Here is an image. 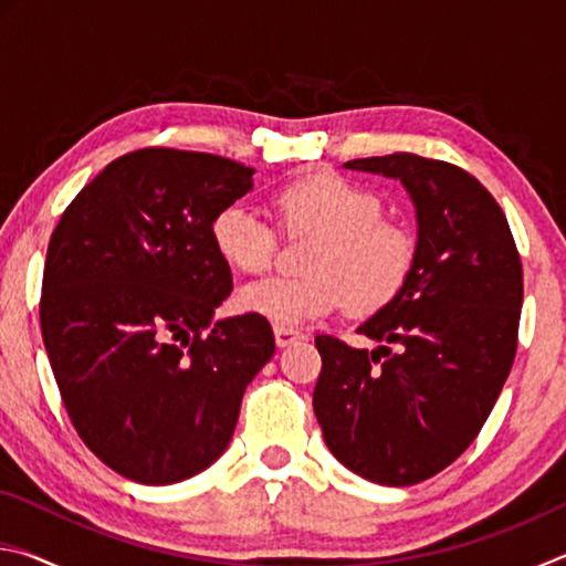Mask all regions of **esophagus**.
Returning a JSON list of instances; mask_svg holds the SVG:
<instances>
[{
    "label": "esophagus",
    "instance_id": "esophagus-1",
    "mask_svg": "<svg viewBox=\"0 0 566 566\" xmlns=\"http://www.w3.org/2000/svg\"><path fill=\"white\" fill-rule=\"evenodd\" d=\"M296 339H304V334L300 329H292V327H274V342L276 347H290L292 342Z\"/></svg>",
    "mask_w": 566,
    "mask_h": 566
}]
</instances>
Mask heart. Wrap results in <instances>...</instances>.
Segmentation results:
<instances>
[{
	"mask_svg": "<svg viewBox=\"0 0 566 566\" xmlns=\"http://www.w3.org/2000/svg\"><path fill=\"white\" fill-rule=\"evenodd\" d=\"M276 217L290 234H314L304 276H270L239 290L237 304L276 327H300L327 317L347 300L371 314L401 292L415 262L405 227L381 217V199L334 171H317L274 195ZM219 260L244 274L272 264L274 229L244 202L219 209L209 227Z\"/></svg>",
	"mask_w": 566,
	"mask_h": 566,
	"instance_id": "heart-1",
	"label": "heart"
}]
</instances>
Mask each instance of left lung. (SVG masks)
<instances>
[{"instance_id": "8db88e82", "label": "left lung", "mask_w": 566, "mask_h": 566, "mask_svg": "<svg viewBox=\"0 0 566 566\" xmlns=\"http://www.w3.org/2000/svg\"><path fill=\"white\" fill-rule=\"evenodd\" d=\"M344 167L405 185L417 249L401 292L357 329L377 349L317 334L312 405L344 467L409 486L452 464L490 417L516 354L522 262L502 207L469 171L409 151Z\"/></svg>"}]
</instances>
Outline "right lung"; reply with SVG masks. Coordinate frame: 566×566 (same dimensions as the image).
I'll use <instances>...</instances> for the list:
<instances>
[{
	"label": "right lung",
	"mask_w": 566,
	"mask_h": 566,
	"mask_svg": "<svg viewBox=\"0 0 566 566\" xmlns=\"http://www.w3.org/2000/svg\"><path fill=\"white\" fill-rule=\"evenodd\" d=\"M252 167L147 147L104 167L46 249L42 339L76 434L114 472L175 484L234 434L270 322L214 319L232 292L209 227L252 189Z\"/></svg>",
	"instance_id": "1"
}]
</instances>
